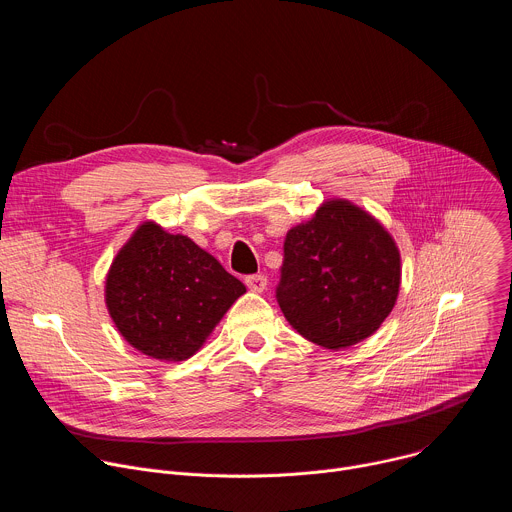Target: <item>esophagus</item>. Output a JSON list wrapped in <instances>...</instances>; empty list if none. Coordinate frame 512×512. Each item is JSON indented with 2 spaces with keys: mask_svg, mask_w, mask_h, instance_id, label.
Masks as SVG:
<instances>
[{
  "mask_svg": "<svg viewBox=\"0 0 512 512\" xmlns=\"http://www.w3.org/2000/svg\"><path fill=\"white\" fill-rule=\"evenodd\" d=\"M245 283H247V287L251 289V291H255V294H261V291H265L267 289V277L265 275H249L247 279H245Z\"/></svg>",
  "mask_w": 512,
  "mask_h": 512,
  "instance_id": "obj_1",
  "label": "esophagus"
}]
</instances>
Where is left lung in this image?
I'll list each match as a JSON object with an SVG mask.
<instances>
[{
    "instance_id": "1",
    "label": "left lung",
    "mask_w": 512,
    "mask_h": 512,
    "mask_svg": "<svg viewBox=\"0 0 512 512\" xmlns=\"http://www.w3.org/2000/svg\"><path fill=\"white\" fill-rule=\"evenodd\" d=\"M401 285V253L377 218L330 198L283 243L277 302L310 342L340 350L379 330Z\"/></svg>"
}]
</instances>
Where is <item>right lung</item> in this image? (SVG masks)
<instances>
[{"instance_id":"1","label":"right lung","mask_w":512,"mask_h":512,"mask_svg":"<svg viewBox=\"0 0 512 512\" xmlns=\"http://www.w3.org/2000/svg\"><path fill=\"white\" fill-rule=\"evenodd\" d=\"M245 291L190 237L145 221L107 271L105 304L115 328L135 350L180 362L200 350Z\"/></svg>"}]
</instances>
